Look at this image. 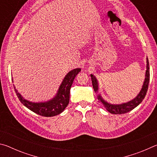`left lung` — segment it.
<instances>
[{
  "instance_id": "left-lung-1",
  "label": "left lung",
  "mask_w": 157,
  "mask_h": 157,
  "mask_svg": "<svg viewBox=\"0 0 157 157\" xmlns=\"http://www.w3.org/2000/svg\"><path fill=\"white\" fill-rule=\"evenodd\" d=\"M147 70L145 72V81L143 82L142 89L137 96L134 98V100L129 101L128 102L123 103L121 105H112L102 99L100 95H98V99L104 105L105 107L109 112L113 114H123L129 112V111L134 109L135 107H136L140 103H141L145 97V95L147 94L148 89L149 82H150V66H149V61L148 58L147 57ZM93 88H94L95 92H98V82L96 78L92 74L91 75Z\"/></svg>"
}]
</instances>
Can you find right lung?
<instances>
[{
    "label": "right lung",
    "instance_id": "1",
    "mask_svg": "<svg viewBox=\"0 0 157 157\" xmlns=\"http://www.w3.org/2000/svg\"><path fill=\"white\" fill-rule=\"evenodd\" d=\"M81 68L73 69L63 79L57 94L52 99L44 102H33L24 99L17 90L14 88L18 99L29 109L39 115L45 117L57 116L63 111L67 107L70 99V89L76 75L80 72Z\"/></svg>",
    "mask_w": 157,
    "mask_h": 157
}]
</instances>
